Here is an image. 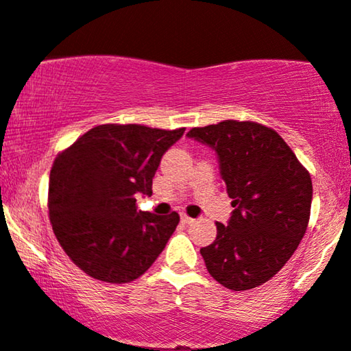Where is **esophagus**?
I'll return each mask as SVG.
<instances>
[{
    "label": "esophagus",
    "mask_w": 351,
    "mask_h": 351,
    "mask_svg": "<svg viewBox=\"0 0 351 351\" xmlns=\"http://www.w3.org/2000/svg\"><path fill=\"white\" fill-rule=\"evenodd\" d=\"M181 221H183V223H186V225H189V223H193L194 219H191V217L186 215V214H181Z\"/></svg>",
    "instance_id": "1"
}]
</instances>
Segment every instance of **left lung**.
<instances>
[{"mask_svg": "<svg viewBox=\"0 0 351 351\" xmlns=\"http://www.w3.org/2000/svg\"><path fill=\"white\" fill-rule=\"evenodd\" d=\"M188 137L219 155L220 175L233 199L228 225L202 247L208 274L234 291L263 285L293 256L311 214V175L272 128L225 119L193 128Z\"/></svg>", "mask_w": 351, "mask_h": 351, "instance_id": "obj_1", "label": "left lung"}]
</instances>
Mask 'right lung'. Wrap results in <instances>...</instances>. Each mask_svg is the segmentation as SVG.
Returning a JSON list of instances; mask_svg holds the SVG:
<instances>
[{"instance_id": "add662e5", "label": "right lung", "mask_w": 351, "mask_h": 351, "mask_svg": "<svg viewBox=\"0 0 351 351\" xmlns=\"http://www.w3.org/2000/svg\"><path fill=\"white\" fill-rule=\"evenodd\" d=\"M184 130L100 124L58 154L48 184L53 233L92 278L132 282L163 251L180 215L137 210L136 196L152 194L162 155Z\"/></svg>"}]
</instances>
